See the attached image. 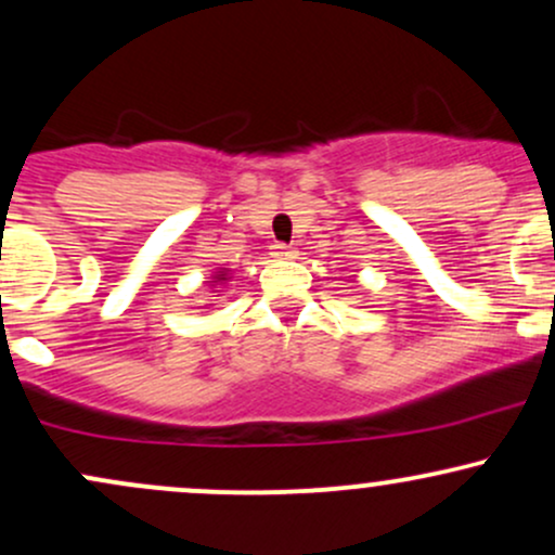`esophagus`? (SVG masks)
I'll return each mask as SVG.
<instances>
[{"label":"esophagus","mask_w":555,"mask_h":555,"mask_svg":"<svg viewBox=\"0 0 555 555\" xmlns=\"http://www.w3.org/2000/svg\"><path fill=\"white\" fill-rule=\"evenodd\" d=\"M271 256L276 258V260H286V258L295 256V250H292V247H286V245H273L271 247Z\"/></svg>","instance_id":"obj_1"}]
</instances>
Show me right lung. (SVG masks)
<instances>
[{
  "label": "right lung",
  "instance_id": "1",
  "mask_svg": "<svg viewBox=\"0 0 555 555\" xmlns=\"http://www.w3.org/2000/svg\"><path fill=\"white\" fill-rule=\"evenodd\" d=\"M229 273H232V271H229V269H216L214 271V282H208V286H211V289L214 292H219V289H216V286H221V284H227L229 282V279H232V276H229ZM216 297H219V295H216Z\"/></svg>",
  "mask_w": 555,
  "mask_h": 555
}]
</instances>
